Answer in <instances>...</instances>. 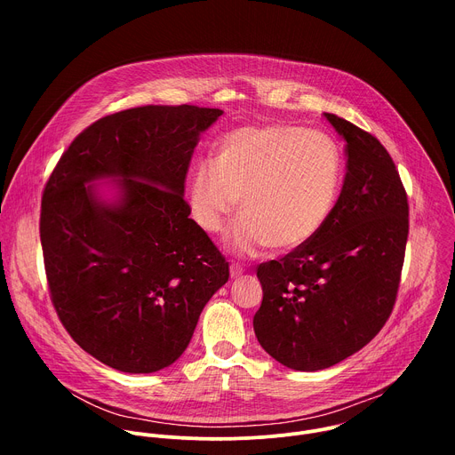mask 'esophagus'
<instances>
[{"label":"esophagus","instance_id":"obj_1","mask_svg":"<svg viewBox=\"0 0 455 455\" xmlns=\"http://www.w3.org/2000/svg\"><path fill=\"white\" fill-rule=\"evenodd\" d=\"M241 275H243V268H241L239 265L232 263V265H230V277H232V279H237V277H241Z\"/></svg>","mask_w":455,"mask_h":455}]
</instances>
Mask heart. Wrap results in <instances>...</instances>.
<instances>
[{"instance_id":"1","label":"heart","mask_w":455,"mask_h":455,"mask_svg":"<svg viewBox=\"0 0 455 455\" xmlns=\"http://www.w3.org/2000/svg\"><path fill=\"white\" fill-rule=\"evenodd\" d=\"M342 180V151L330 135L284 124L248 125L218 142L212 164L192 169L187 205L202 230L220 234L239 200L232 251L251 255L268 244L291 251L328 223Z\"/></svg>"}]
</instances>
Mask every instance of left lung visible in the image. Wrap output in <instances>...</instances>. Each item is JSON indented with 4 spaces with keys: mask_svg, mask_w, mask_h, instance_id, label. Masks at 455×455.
Wrapping results in <instances>:
<instances>
[{
    "mask_svg": "<svg viewBox=\"0 0 455 455\" xmlns=\"http://www.w3.org/2000/svg\"><path fill=\"white\" fill-rule=\"evenodd\" d=\"M346 140V178L331 218L304 246L257 267L253 331L295 371L328 369L369 344L393 311L409 235L407 192L387 149L323 113Z\"/></svg>",
    "mask_w": 455,
    "mask_h": 455,
    "instance_id": "obj_1",
    "label": "left lung"
}]
</instances>
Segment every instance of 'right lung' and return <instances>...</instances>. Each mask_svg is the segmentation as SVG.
<instances>
[{
	"label": "right lung",
	"mask_w": 455,
	"mask_h": 455,
	"mask_svg": "<svg viewBox=\"0 0 455 455\" xmlns=\"http://www.w3.org/2000/svg\"><path fill=\"white\" fill-rule=\"evenodd\" d=\"M223 115L142 106L108 115L64 151L41 204L52 302L70 337L132 374L174 363L228 263L188 218L190 156ZM115 180L107 190L97 180Z\"/></svg>",
	"instance_id": "obj_1"
}]
</instances>
